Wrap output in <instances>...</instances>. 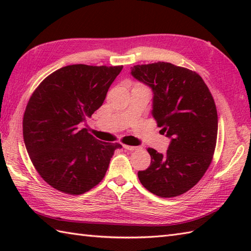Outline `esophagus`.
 <instances>
[{"instance_id": "1", "label": "esophagus", "mask_w": 251, "mask_h": 251, "mask_svg": "<svg viewBox=\"0 0 251 251\" xmlns=\"http://www.w3.org/2000/svg\"><path fill=\"white\" fill-rule=\"evenodd\" d=\"M123 147H124V149H126V150H128V151H137L140 149L139 147H134V146H128V145H124Z\"/></svg>"}]
</instances>
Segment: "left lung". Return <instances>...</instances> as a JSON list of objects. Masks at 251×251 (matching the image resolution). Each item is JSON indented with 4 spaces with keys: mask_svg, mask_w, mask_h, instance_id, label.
<instances>
[{
    "mask_svg": "<svg viewBox=\"0 0 251 251\" xmlns=\"http://www.w3.org/2000/svg\"><path fill=\"white\" fill-rule=\"evenodd\" d=\"M131 74L153 90V119L172 138L166 154L148 149L151 164L138 172L141 184L161 197L185 193L210 166L217 143L214 97L195 71L169 62L137 65Z\"/></svg>",
    "mask_w": 251,
    "mask_h": 251,
    "instance_id": "obj_1",
    "label": "left lung"
}]
</instances>
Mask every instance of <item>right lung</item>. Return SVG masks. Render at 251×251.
Returning a JSON list of instances; mask_svg holds the SVG:
<instances>
[{"mask_svg":"<svg viewBox=\"0 0 251 251\" xmlns=\"http://www.w3.org/2000/svg\"><path fill=\"white\" fill-rule=\"evenodd\" d=\"M123 66L72 65L35 88L23 120L25 145L36 172L62 193L79 195L105 176L120 143L97 140L79 123L102 105Z\"/></svg>","mask_w":251,"mask_h":251,"instance_id":"obj_1","label":"right lung"}]
</instances>
